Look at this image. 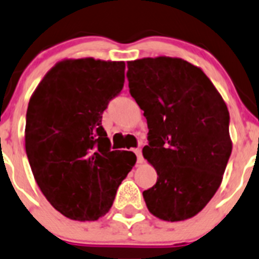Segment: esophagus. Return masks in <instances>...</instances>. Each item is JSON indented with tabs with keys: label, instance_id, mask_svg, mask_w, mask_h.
<instances>
[{
	"label": "esophagus",
	"instance_id": "34e87169",
	"mask_svg": "<svg viewBox=\"0 0 259 259\" xmlns=\"http://www.w3.org/2000/svg\"><path fill=\"white\" fill-rule=\"evenodd\" d=\"M134 153L135 154H137V157H138V163H139V164H142L143 163V155H142V149H134Z\"/></svg>",
	"mask_w": 259,
	"mask_h": 259
}]
</instances>
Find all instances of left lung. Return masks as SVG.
<instances>
[{"mask_svg":"<svg viewBox=\"0 0 259 259\" xmlns=\"http://www.w3.org/2000/svg\"><path fill=\"white\" fill-rule=\"evenodd\" d=\"M126 77L149 129L143 155L158 175L143 192L148 210L164 222L193 218L220 187L232 154L227 104L204 71L181 58L130 60Z\"/></svg>","mask_w":259,"mask_h":259,"instance_id":"8db88e82","label":"left lung"}]
</instances>
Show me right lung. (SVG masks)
<instances>
[{"label": "right lung", "mask_w": 259, "mask_h": 259, "mask_svg": "<svg viewBox=\"0 0 259 259\" xmlns=\"http://www.w3.org/2000/svg\"><path fill=\"white\" fill-rule=\"evenodd\" d=\"M125 63L63 59L30 97L25 149L48 201L66 218L94 222L109 212L137 155L110 150L101 125L107 104L124 87Z\"/></svg>", "instance_id": "obj_1"}]
</instances>
